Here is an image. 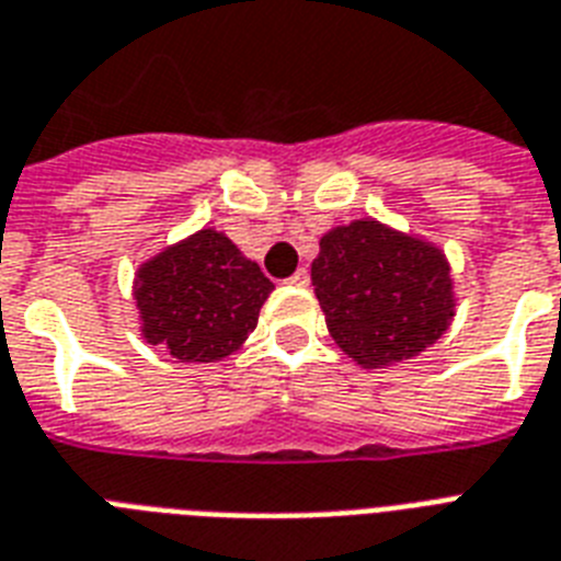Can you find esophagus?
<instances>
[{"mask_svg":"<svg viewBox=\"0 0 561 561\" xmlns=\"http://www.w3.org/2000/svg\"><path fill=\"white\" fill-rule=\"evenodd\" d=\"M308 279H311V276H308V271H306V267H299V271L297 273H294V276H290V285H297V288H306V285H308Z\"/></svg>","mask_w":561,"mask_h":561,"instance_id":"1","label":"esophagus"}]
</instances>
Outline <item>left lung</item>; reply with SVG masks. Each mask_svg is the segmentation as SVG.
Masks as SVG:
<instances>
[{
	"label": "left lung",
	"mask_w": 561,
	"mask_h": 561,
	"mask_svg": "<svg viewBox=\"0 0 561 561\" xmlns=\"http://www.w3.org/2000/svg\"><path fill=\"white\" fill-rule=\"evenodd\" d=\"M311 282L329 334L364 369L416 358L443 337L457 306L443 250L373 218L320 238Z\"/></svg>",
	"instance_id": "left-lung-1"
}]
</instances>
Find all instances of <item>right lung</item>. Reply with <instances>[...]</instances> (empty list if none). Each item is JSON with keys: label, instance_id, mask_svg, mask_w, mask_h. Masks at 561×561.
Instances as JSON below:
<instances>
[{"label": "right lung", "instance_id": "1", "mask_svg": "<svg viewBox=\"0 0 561 561\" xmlns=\"http://www.w3.org/2000/svg\"><path fill=\"white\" fill-rule=\"evenodd\" d=\"M271 290L262 267L209 227L148 259L134 282L142 337L183 364L241 350Z\"/></svg>", "mask_w": 561, "mask_h": 561}]
</instances>
